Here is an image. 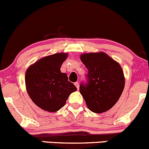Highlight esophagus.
Wrapping results in <instances>:
<instances>
[{
    "label": "esophagus",
    "mask_w": 149,
    "mask_h": 149,
    "mask_svg": "<svg viewBox=\"0 0 149 149\" xmlns=\"http://www.w3.org/2000/svg\"><path fill=\"white\" fill-rule=\"evenodd\" d=\"M74 85L76 86V87L78 90V89H79V83H78V82H74Z\"/></svg>",
    "instance_id": "esophagus-1"
}]
</instances>
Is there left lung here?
<instances>
[{"instance_id":"obj_1","label":"left lung","mask_w":149,"mask_h":149,"mask_svg":"<svg viewBox=\"0 0 149 149\" xmlns=\"http://www.w3.org/2000/svg\"><path fill=\"white\" fill-rule=\"evenodd\" d=\"M80 59L88 73L87 82L80 84L79 92L92 112H106L114 106L123 91L122 68L104 52L82 54Z\"/></svg>"}]
</instances>
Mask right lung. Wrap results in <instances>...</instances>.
Here are the masks:
<instances>
[{"instance_id":"add662e5","label":"right lung","mask_w":149,"mask_h":149,"mask_svg":"<svg viewBox=\"0 0 149 149\" xmlns=\"http://www.w3.org/2000/svg\"><path fill=\"white\" fill-rule=\"evenodd\" d=\"M67 53H56L43 57L27 69L26 87L29 97L38 107L54 113L65 105L70 95L77 87L66 73L61 72V66Z\"/></svg>"}]
</instances>
